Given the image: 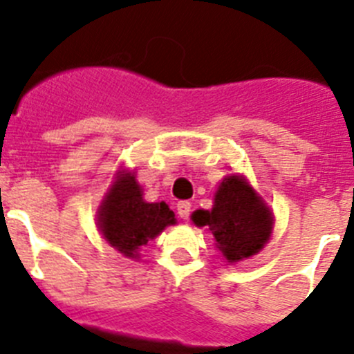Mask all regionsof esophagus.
I'll return each instance as SVG.
<instances>
[{
    "instance_id": "34e87169",
    "label": "esophagus",
    "mask_w": 354,
    "mask_h": 354,
    "mask_svg": "<svg viewBox=\"0 0 354 354\" xmlns=\"http://www.w3.org/2000/svg\"><path fill=\"white\" fill-rule=\"evenodd\" d=\"M189 212H192V204L187 202V200H183L177 204V214L183 218V220H187L189 218Z\"/></svg>"
}]
</instances>
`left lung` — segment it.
<instances>
[{
  "label": "left lung",
  "mask_w": 354,
  "mask_h": 354,
  "mask_svg": "<svg viewBox=\"0 0 354 354\" xmlns=\"http://www.w3.org/2000/svg\"><path fill=\"white\" fill-rule=\"evenodd\" d=\"M196 227H207L216 248L228 262H239L261 252L273 230V212L243 175H228L214 193L211 211L192 214Z\"/></svg>",
  "instance_id": "8db88e82"
}]
</instances>
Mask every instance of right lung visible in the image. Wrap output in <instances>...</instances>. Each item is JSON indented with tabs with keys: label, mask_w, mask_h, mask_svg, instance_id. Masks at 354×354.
<instances>
[{
	"label": "right lung",
	"mask_w": 354,
	"mask_h": 354,
	"mask_svg": "<svg viewBox=\"0 0 354 354\" xmlns=\"http://www.w3.org/2000/svg\"><path fill=\"white\" fill-rule=\"evenodd\" d=\"M175 223L174 211L165 202H145L142 186L126 171H118L97 211L102 237L129 259L138 257L142 246Z\"/></svg>",
	"instance_id": "right-lung-1"
}]
</instances>
